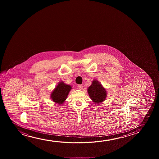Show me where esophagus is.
Here are the masks:
<instances>
[{"instance_id":"1","label":"esophagus","mask_w":159,"mask_h":159,"mask_svg":"<svg viewBox=\"0 0 159 159\" xmlns=\"http://www.w3.org/2000/svg\"><path fill=\"white\" fill-rule=\"evenodd\" d=\"M78 87L79 89H83V85H79Z\"/></svg>"}]
</instances>
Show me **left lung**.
Wrapping results in <instances>:
<instances>
[{"label": "left lung", "instance_id": "left-lung-1", "mask_svg": "<svg viewBox=\"0 0 159 159\" xmlns=\"http://www.w3.org/2000/svg\"><path fill=\"white\" fill-rule=\"evenodd\" d=\"M88 93L93 102L96 103L103 102L107 97V91L97 80H93L87 89Z\"/></svg>", "mask_w": 159, "mask_h": 159}]
</instances>
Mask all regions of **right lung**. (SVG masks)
Segmentation results:
<instances>
[{
  "instance_id": "obj_1",
  "label": "right lung",
  "mask_w": 159,
  "mask_h": 159,
  "mask_svg": "<svg viewBox=\"0 0 159 159\" xmlns=\"http://www.w3.org/2000/svg\"><path fill=\"white\" fill-rule=\"evenodd\" d=\"M72 87L66 85L63 82L59 83L54 90L51 94V98L53 102L59 104H62L67 97Z\"/></svg>"
}]
</instances>
